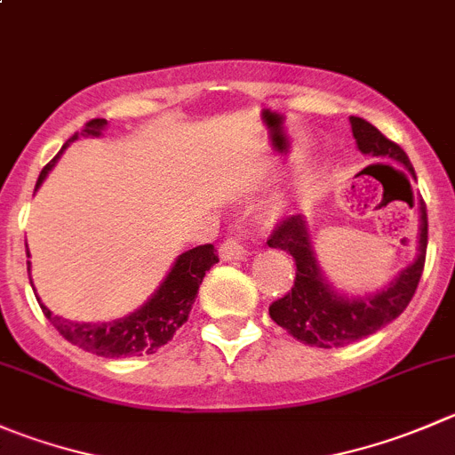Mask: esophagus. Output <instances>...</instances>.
Here are the masks:
<instances>
[{
  "mask_svg": "<svg viewBox=\"0 0 455 455\" xmlns=\"http://www.w3.org/2000/svg\"><path fill=\"white\" fill-rule=\"evenodd\" d=\"M220 258L224 262H242V259L249 258V246L244 244V237L235 235V237H228L220 244Z\"/></svg>",
  "mask_w": 455,
  "mask_h": 455,
  "instance_id": "obj_1",
  "label": "esophagus"
}]
</instances>
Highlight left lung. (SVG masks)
I'll list each match as a JSON object with an SVG mask.
<instances>
[{
  "label": "left lung",
  "mask_w": 455,
  "mask_h": 455,
  "mask_svg": "<svg viewBox=\"0 0 455 455\" xmlns=\"http://www.w3.org/2000/svg\"><path fill=\"white\" fill-rule=\"evenodd\" d=\"M349 122L360 153L398 162L416 180V171H413L407 153L398 144L387 140L376 126L369 124L363 117L351 116ZM418 213H420V228H418L416 259L407 268H403L389 282V286L376 291V293L358 295V298L335 291V286L324 277L315 259L304 215H291V218L282 220L267 244L271 249H280L293 255L295 284L284 298L275 299L268 307L271 320L289 331L299 342L320 347V349L347 347L394 322L411 302L422 268H425L427 206L422 200L418 202Z\"/></svg>",
  "instance_id": "1"
}]
</instances>
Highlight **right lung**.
I'll list each match as a JSON object with an SVG mask.
<instances>
[{"instance_id": "add662e5", "label": "right lung", "mask_w": 455, "mask_h": 455, "mask_svg": "<svg viewBox=\"0 0 455 455\" xmlns=\"http://www.w3.org/2000/svg\"><path fill=\"white\" fill-rule=\"evenodd\" d=\"M106 124H108L106 120H91L84 126L82 133H75L61 147V151L70 142H75L79 135H84V138H100ZM57 157L42 169L37 184H35V191L42 187L46 175L57 164ZM26 255L30 258L28 244H26ZM218 262L220 258L215 253L213 244H202L191 251H184L182 255L175 258L173 267L166 273V277L157 286L156 293L142 307L135 308L133 313L117 317L113 322H70L66 317L55 315L39 298L37 302L42 307L44 315L51 320V324L68 339L70 345H77L79 349L88 351V354L104 355V358H129V355L156 354L160 347H164L173 338L175 331L187 322L188 311H191L193 302H196L197 289H200L206 271ZM26 264H28L30 273V262Z\"/></svg>"}]
</instances>
